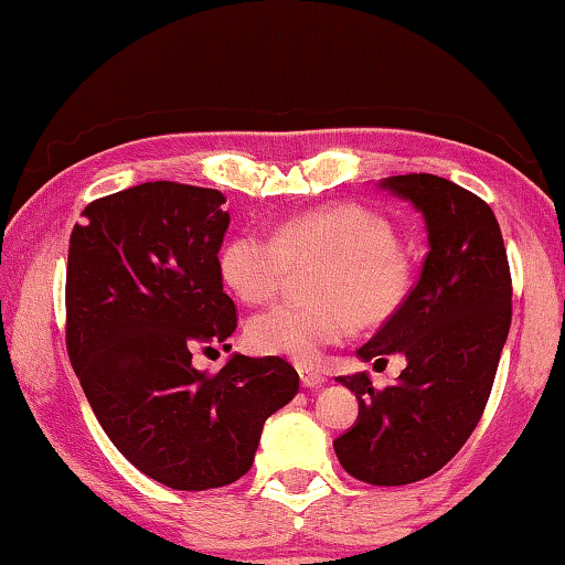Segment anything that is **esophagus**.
Here are the masks:
<instances>
[{
    "label": "esophagus",
    "instance_id": "34e87169",
    "mask_svg": "<svg viewBox=\"0 0 565 565\" xmlns=\"http://www.w3.org/2000/svg\"><path fill=\"white\" fill-rule=\"evenodd\" d=\"M299 379H301V386L303 388H317V386L323 384V381H327V376H323L321 371L309 369V366H301L299 369Z\"/></svg>",
    "mask_w": 565,
    "mask_h": 565
}]
</instances>
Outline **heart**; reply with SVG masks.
<instances>
[{
  "label": "heart",
  "mask_w": 565,
  "mask_h": 565,
  "mask_svg": "<svg viewBox=\"0 0 565 565\" xmlns=\"http://www.w3.org/2000/svg\"><path fill=\"white\" fill-rule=\"evenodd\" d=\"M222 274L246 303L269 301L291 269L311 274L313 303H279L248 321L254 351L317 363L327 347L349 337L353 321L379 327L404 303L406 262L394 252V232L379 214L337 204L291 216L274 236L256 228L234 234L222 248Z\"/></svg>",
  "instance_id": "b5f03b06"
}]
</instances>
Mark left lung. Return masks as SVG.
Returning <instances> with one entry per match:
<instances>
[{"instance_id":"obj_1","label":"left lung","mask_w":565,"mask_h":565,"mask_svg":"<svg viewBox=\"0 0 565 565\" xmlns=\"http://www.w3.org/2000/svg\"><path fill=\"white\" fill-rule=\"evenodd\" d=\"M424 216L428 254L418 281L356 351L361 361L404 353L394 386L366 371L339 376L359 418L333 441L341 466L363 483L404 486L436 473L481 418L511 329V271L491 206L454 181L404 174L379 181Z\"/></svg>"}]
</instances>
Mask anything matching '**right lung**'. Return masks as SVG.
Listing matches in <instances>:
<instances>
[{
    "label": "right lung",
    "instance_id": "1",
    "mask_svg": "<svg viewBox=\"0 0 565 565\" xmlns=\"http://www.w3.org/2000/svg\"><path fill=\"white\" fill-rule=\"evenodd\" d=\"M226 196L147 181L97 199L66 259V349L111 444L177 491L234 483L254 463L266 418L299 391L279 356L232 353L216 376L191 366L236 329L218 248Z\"/></svg>",
    "mask_w": 565,
    "mask_h": 565
}]
</instances>
